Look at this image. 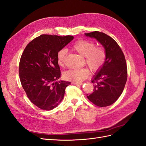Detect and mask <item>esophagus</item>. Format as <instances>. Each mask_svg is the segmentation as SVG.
<instances>
[{"label":"esophagus","mask_w":146,"mask_h":146,"mask_svg":"<svg viewBox=\"0 0 146 146\" xmlns=\"http://www.w3.org/2000/svg\"><path fill=\"white\" fill-rule=\"evenodd\" d=\"M72 84L74 85H76V86H81L83 83L82 82H73Z\"/></svg>","instance_id":"34e87169"}]
</instances>
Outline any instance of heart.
Here are the masks:
<instances>
[{
  "mask_svg": "<svg viewBox=\"0 0 146 146\" xmlns=\"http://www.w3.org/2000/svg\"><path fill=\"white\" fill-rule=\"evenodd\" d=\"M73 51L84 57L86 64L93 72H97L103 66L106 59L105 50L102 47H95L92 41L81 40L78 41L72 47ZM66 51L62 49L57 54V64L64 67ZM90 75L89 70L86 68L71 69L64 72V77L66 80L81 82Z\"/></svg>",
  "mask_w": 146,
  "mask_h": 146,
  "instance_id": "heart-1",
  "label": "heart"
}]
</instances>
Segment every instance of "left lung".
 Masks as SVG:
<instances>
[{
  "mask_svg": "<svg viewBox=\"0 0 146 146\" xmlns=\"http://www.w3.org/2000/svg\"><path fill=\"white\" fill-rule=\"evenodd\" d=\"M86 36L96 39L105 49V61L94 75L92 82L94 92L87 97L94 105L106 107L113 104L122 94L127 80L125 58L119 44L111 36L95 31L85 34Z\"/></svg>",
  "mask_w": 146,
  "mask_h": 146,
  "instance_id": "1",
  "label": "left lung"
}]
</instances>
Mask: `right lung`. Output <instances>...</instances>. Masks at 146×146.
Segmentation results:
<instances>
[{"label":"right lung","mask_w":146,"mask_h":146,"mask_svg":"<svg viewBox=\"0 0 146 146\" xmlns=\"http://www.w3.org/2000/svg\"><path fill=\"white\" fill-rule=\"evenodd\" d=\"M74 38L73 36L41 35L31 41L21 57L19 74L27 96L35 106L52 110L64 98L71 82L60 78L57 54Z\"/></svg>","instance_id":"add662e5"}]
</instances>
